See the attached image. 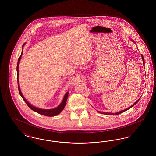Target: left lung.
Returning a JSON list of instances; mask_svg holds the SVG:
<instances>
[{
  "instance_id": "1",
  "label": "left lung",
  "mask_w": 156,
  "mask_h": 156,
  "mask_svg": "<svg viewBox=\"0 0 156 156\" xmlns=\"http://www.w3.org/2000/svg\"><path fill=\"white\" fill-rule=\"evenodd\" d=\"M133 41L134 43V41L133 40ZM141 57H142V59H143V64H144V58H143V55L141 54ZM139 99H139L134 104H133V105H132L131 106H130L129 108H128L127 109H125V110H123V111H122L119 112H116V113H109V112H99L98 111L99 113H102V114H105V115H119L120 113H123V112H124L126 111L127 110H128V109H129L130 108H131L132 107H133V106H134L136 104H137L138 102H139Z\"/></svg>"
}]
</instances>
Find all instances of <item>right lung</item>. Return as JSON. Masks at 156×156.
<instances>
[{"instance_id": "add662e5", "label": "right lung", "mask_w": 156, "mask_h": 156, "mask_svg": "<svg viewBox=\"0 0 156 156\" xmlns=\"http://www.w3.org/2000/svg\"><path fill=\"white\" fill-rule=\"evenodd\" d=\"M25 44V43H24L23 45V47L24 46V45ZM23 54V50L22 54H21V55L20 56V57L18 59V61H17V83H18V89H19V94L20 95V96L22 97L23 98V99L25 101V102L26 103V104L27 105V106L30 108L31 109H32L33 111L36 112L39 114H41L42 115H44V116H56L57 115H58L59 113H60V112L62 111L66 105V102H67V98L68 96V94L69 92H67V93L65 94V96L63 98V100L61 102V103L60 104L59 106L58 107H57L56 108H54V109H41V108H38L36 107H34V106H33L32 105L27 102V101L25 99V98L23 97V95L22 93L21 92V90L20 88V85H19V62H20V61L21 59V57H22V55Z\"/></svg>"}]
</instances>
